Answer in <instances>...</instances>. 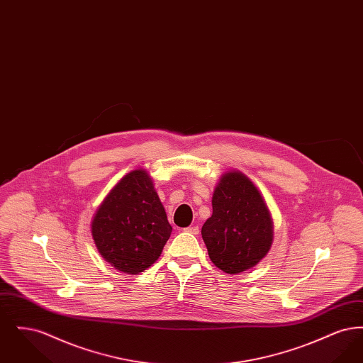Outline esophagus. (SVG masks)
Instances as JSON below:
<instances>
[{"instance_id":"obj_1","label":"esophagus","mask_w":363,"mask_h":363,"mask_svg":"<svg viewBox=\"0 0 363 363\" xmlns=\"http://www.w3.org/2000/svg\"><path fill=\"white\" fill-rule=\"evenodd\" d=\"M186 231L190 233V234H193V235H197L200 233V228H199V225H190V227L186 228Z\"/></svg>"}]
</instances>
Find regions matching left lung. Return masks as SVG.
<instances>
[{"instance_id":"obj_1","label":"left lung","mask_w":363,"mask_h":363,"mask_svg":"<svg viewBox=\"0 0 363 363\" xmlns=\"http://www.w3.org/2000/svg\"><path fill=\"white\" fill-rule=\"evenodd\" d=\"M201 235L211 261L238 275L264 259L274 242L271 212L256 185L238 170L222 174L212 194V215Z\"/></svg>"}]
</instances>
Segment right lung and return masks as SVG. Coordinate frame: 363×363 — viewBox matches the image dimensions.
<instances>
[{
	"mask_svg": "<svg viewBox=\"0 0 363 363\" xmlns=\"http://www.w3.org/2000/svg\"><path fill=\"white\" fill-rule=\"evenodd\" d=\"M172 231L152 178L144 169L123 175L91 222L101 256L128 275L150 268L160 257Z\"/></svg>",
	"mask_w": 363,
	"mask_h": 363,
	"instance_id": "add662e5",
	"label": "right lung"
}]
</instances>
